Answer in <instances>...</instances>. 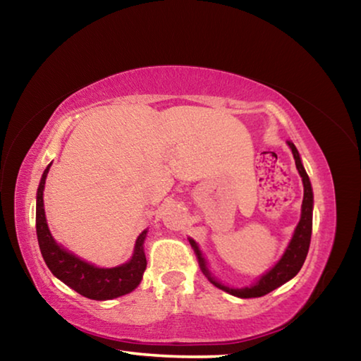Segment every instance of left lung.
<instances>
[{
    "instance_id": "1",
    "label": "left lung",
    "mask_w": 361,
    "mask_h": 361,
    "mask_svg": "<svg viewBox=\"0 0 361 361\" xmlns=\"http://www.w3.org/2000/svg\"><path fill=\"white\" fill-rule=\"evenodd\" d=\"M293 157H295L296 162V169L299 175L302 178V185H304V199H302V210H301V219L296 226L295 235L290 242L288 248H286L285 255L282 256L276 266H274L271 271L264 274L258 282H256L253 286L250 288H229V286H224L219 282H216L215 279L212 277V274L209 272V269L205 266V259L202 258V253L192 239H189V243L194 250L195 256H197L199 266L202 269V272L205 274V277L210 280V282L218 286L219 290H223L229 295H234L237 298H261L271 293L272 290L279 288L280 285H283L285 282H288L290 279H293L296 274L301 271V267L305 261V256H307L309 252V245H310V235H312V204H314V194H312V186H310L309 176L305 173V170L301 164V157H299V152L296 149V146L293 145V142H288Z\"/></svg>"
}]
</instances>
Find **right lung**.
Listing matches in <instances>:
<instances>
[{
    "instance_id": "obj_1",
    "label": "right lung",
    "mask_w": 361,
    "mask_h": 361,
    "mask_svg": "<svg viewBox=\"0 0 361 361\" xmlns=\"http://www.w3.org/2000/svg\"><path fill=\"white\" fill-rule=\"evenodd\" d=\"M49 169L51 166L42 173L38 195H36V235H38L42 258H44L51 272L79 295L89 299H97V301L118 298L135 290L138 283L142 282L146 269V256L143 252L146 231L138 235L132 259L118 267L100 269L68 253L52 239L46 223L42 191H44Z\"/></svg>"
}]
</instances>
